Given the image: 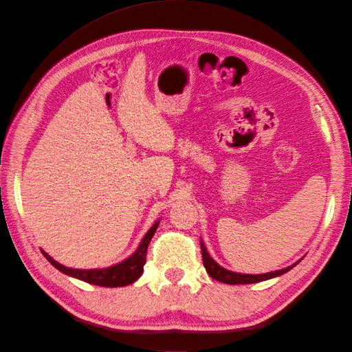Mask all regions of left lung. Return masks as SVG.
Instances as JSON below:
<instances>
[{
    "label": "left lung",
    "instance_id": "8db88e82",
    "mask_svg": "<svg viewBox=\"0 0 352 352\" xmlns=\"http://www.w3.org/2000/svg\"><path fill=\"white\" fill-rule=\"evenodd\" d=\"M201 254H202V263H204V267L207 273L211 276L212 279H216L223 283H229V285H243V283H257L267 280L272 278H276V276H280L286 272H289L294 265H289V267L282 269V270H276L270 273H263V274H243V273H235L220 267V265L210 257V254L207 252L204 243L201 242Z\"/></svg>",
    "mask_w": 352,
    "mask_h": 352
}]
</instances>
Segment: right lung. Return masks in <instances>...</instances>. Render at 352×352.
Instances as JSON below:
<instances>
[{"label": "right lung", "instance_id": "obj_1", "mask_svg": "<svg viewBox=\"0 0 352 352\" xmlns=\"http://www.w3.org/2000/svg\"><path fill=\"white\" fill-rule=\"evenodd\" d=\"M157 226H158V221H155V225L150 230H148L142 242L140 243V247H138V250L131 255L129 258H126L124 261L116 264V265H111V267H107V269H101V270L100 269H94V270L70 269V267H65L63 264L57 263L54 258H51L45 251H42V254H44V257L52 265H54L57 270H60L61 273H65L67 276H72V278H76L83 282L104 286V287L126 286V285H131L136 279L141 278V274L144 272V264L146 263L148 245H150L151 238L154 236Z\"/></svg>", "mask_w": 352, "mask_h": 352}]
</instances>
